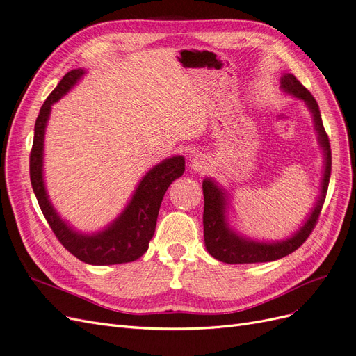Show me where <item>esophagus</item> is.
<instances>
[{"instance_id": "34e87169", "label": "esophagus", "mask_w": 356, "mask_h": 356, "mask_svg": "<svg viewBox=\"0 0 356 356\" xmlns=\"http://www.w3.org/2000/svg\"><path fill=\"white\" fill-rule=\"evenodd\" d=\"M209 157L204 156V154H196L195 157L191 159L190 161V166L195 172H207L209 168Z\"/></svg>"}]
</instances>
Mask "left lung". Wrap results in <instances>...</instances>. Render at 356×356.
<instances>
[{"label":"left lung","instance_id":"left-lung-1","mask_svg":"<svg viewBox=\"0 0 356 356\" xmlns=\"http://www.w3.org/2000/svg\"><path fill=\"white\" fill-rule=\"evenodd\" d=\"M281 89L303 101L309 108L312 118H314L315 131L318 135V143L324 153V172H322L321 181V195L318 202L307 215L303 225L289 238L276 242L266 241H254L250 238L234 232L227 220V208L229 197L227 193L217 182L211 178L203 179V197H204V209H203V236L204 246L208 252L217 258L218 261L229 264H248V263H266L279 260L291 252H294L298 246L305 243L309 238L312 230L319 218V213L324 204L325 195L328 190V182L331 175V148L328 135L322 124L321 111L318 102L315 101L310 92L301 84L293 74H284L281 77Z\"/></svg>","mask_w":356,"mask_h":356}]
</instances>
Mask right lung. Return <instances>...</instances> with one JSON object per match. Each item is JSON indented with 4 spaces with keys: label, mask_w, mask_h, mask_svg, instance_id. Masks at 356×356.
Wrapping results in <instances>:
<instances>
[{
    "label": "right lung",
    "mask_w": 356,
    "mask_h": 356,
    "mask_svg": "<svg viewBox=\"0 0 356 356\" xmlns=\"http://www.w3.org/2000/svg\"><path fill=\"white\" fill-rule=\"evenodd\" d=\"M86 74L77 68L65 74L42 104L34 127V143L29 156V177L32 190L53 233L79 260L93 266L122 264L138 260L148 250L153 239L157 215L168 187L184 174L186 160L182 156L169 157L153 166L139 181L134 195L122 213L106 227L96 233H81L60 218L49 199L44 175H42V156H44V134L50 117L51 105L65 96Z\"/></svg>",
    "instance_id": "right-lung-1"
}]
</instances>
